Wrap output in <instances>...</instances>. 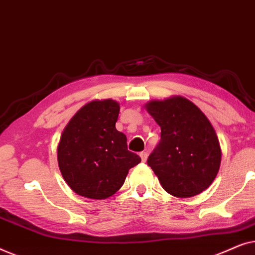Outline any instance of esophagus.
<instances>
[{"mask_svg": "<svg viewBox=\"0 0 255 255\" xmlns=\"http://www.w3.org/2000/svg\"><path fill=\"white\" fill-rule=\"evenodd\" d=\"M139 155H140V158H141V161H142V162H145L146 160H147V153H146V152H141L140 154H139Z\"/></svg>", "mask_w": 255, "mask_h": 255, "instance_id": "34e87169", "label": "esophagus"}]
</instances>
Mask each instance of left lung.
<instances>
[{
    "instance_id": "1",
    "label": "left lung",
    "mask_w": 255,
    "mask_h": 255,
    "mask_svg": "<svg viewBox=\"0 0 255 255\" xmlns=\"http://www.w3.org/2000/svg\"><path fill=\"white\" fill-rule=\"evenodd\" d=\"M161 128V139L147 165L167 193L186 198L201 194L217 175L221 145L207 116L189 100L172 96L146 103Z\"/></svg>"
}]
</instances>
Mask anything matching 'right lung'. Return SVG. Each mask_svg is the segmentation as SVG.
<instances>
[{"label":"right lung","mask_w":255,"mask_h":255,"mask_svg":"<svg viewBox=\"0 0 255 255\" xmlns=\"http://www.w3.org/2000/svg\"><path fill=\"white\" fill-rule=\"evenodd\" d=\"M120 103L95 100L83 106L62 131L58 165L71 189L80 196L104 200L120 190L128 170L141 161L128 149L117 131Z\"/></svg>","instance_id":"obj_1"}]
</instances>
